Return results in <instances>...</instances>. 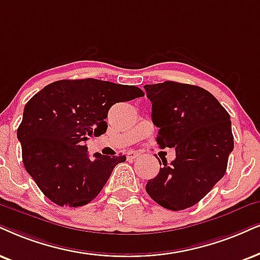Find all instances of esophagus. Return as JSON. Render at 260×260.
Masks as SVG:
<instances>
[{"instance_id": "esophagus-1", "label": "esophagus", "mask_w": 260, "mask_h": 260, "mask_svg": "<svg viewBox=\"0 0 260 260\" xmlns=\"http://www.w3.org/2000/svg\"><path fill=\"white\" fill-rule=\"evenodd\" d=\"M126 156H127L128 159H134V158H137L138 156H139V153L136 152V151H128Z\"/></svg>"}]
</instances>
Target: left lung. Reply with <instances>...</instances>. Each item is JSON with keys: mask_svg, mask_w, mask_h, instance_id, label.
<instances>
[{"mask_svg": "<svg viewBox=\"0 0 260 260\" xmlns=\"http://www.w3.org/2000/svg\"><path fill=\"white\" fill-rule=\"evenodd\" d=\"M144 88L152 102V122L159 128L157 144L174 147L176 153L170 164L162 160L146 192L173 211L190 208L224 176L234 149L231 116L209 91L196 85L164 81Z\"/></svg>", "mask_w": 260, "mask_h": 260, "instance_id": "8db88e82", "label": "left lung"}]
</instances>
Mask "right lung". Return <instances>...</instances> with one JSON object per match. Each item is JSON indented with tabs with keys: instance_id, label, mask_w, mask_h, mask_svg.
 Here are the masks:
<instances>
[{
	"instance_id": "obj_1",
	"label": "right lung",
	"mask_w": 260,
	"mask_h": 260,
	"mask_svg": "<svg viewBox=\"0 0 260 260\" xmlns=\"http://www.w3.org/2000/svg\"><path fill=\"white\" fill-rule=\"evenodd\" d=\"M143 96L133 85L91 78L58 80L36 93L26 103L16 134L26 172L43 194L70 208L96 198L126 156L96 152L90 158L85 143L107 132L104 120L111 106Z\"/></svg>"
}]
</instances>
